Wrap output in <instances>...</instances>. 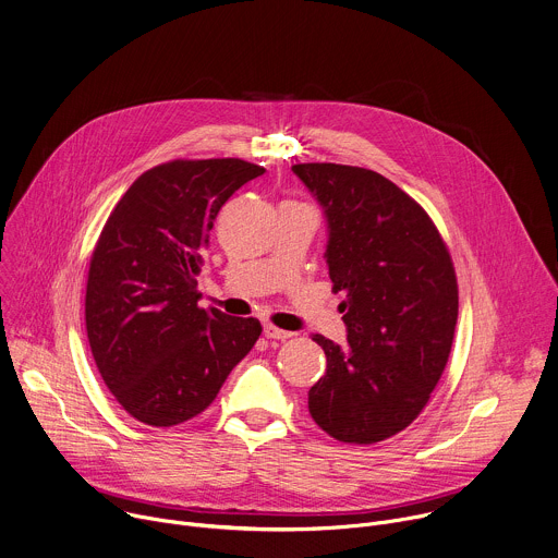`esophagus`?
Wrapping results in <instances>:
<instances>
[{
    "instance_id": "1",
    "label": "esophagus",
    "mask_w": 558,
    "mask_h": 558,
    "mask_svg": "<svg viewBox=\"0 0 558 558\" xmlns=\"http://www.w3.org/2000/svg\"><path fill=\"white\" fill-rule=\"evenodd\" d=\"M265 338H267V340H289V338H293V333L267 325V327H265Z\"/></svg>"
}]
</instances>
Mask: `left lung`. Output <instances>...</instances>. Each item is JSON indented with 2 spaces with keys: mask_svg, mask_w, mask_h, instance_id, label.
Instances as JSON below:
<instances>
[{
  "mask_svg": "<svg viewBox=\"0 0 558 558\" xmlns=\"http://www.w3.org/2000/svg\"><path fill=\"white\" fill-rule=\"evenodd\" d=\"M291 170L325 209V258L347 325L344 347L313 336L327 373L308 390V413L340 441L375 444L413 424L446 368L454 267L428 214L381 174L336 163Z\"/></svg>",
  "mask_w": 558,
  "mask_h": 558,
  "instance_id": "obj_1",
  "label": "left lung"
}]
</instances>
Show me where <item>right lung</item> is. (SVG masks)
Segmentation results:
<instances>
[{
  "label": "right lung",
  "instance_id": "obj_1",
  "mask_svg": "<svg viewBox=\"0 0 558 558\" xmlns=\"http://www.w3.org/2000/svg\"><path fill=\"white\" fill-rule=\"evenodd\" d=\"M260 174L241 158L156 166L130 185L99 235L88 342L114 400L147 426L203 413L263 333L256 317L201 308L196 289L220 207Z\"/></svg>",
  "mask_w": 558,
  "mask_h": 558
}]
</instances>
